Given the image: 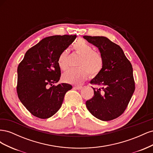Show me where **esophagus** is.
Wrapping results in <instances>:
<instances>
[{"label":"esophagus","instance_id":"esophagus-1","mask_svg":"<svg viewBox=\"0 0 153 153\" xmlns=\"http://www.w3.org/2000/svg\"><path fill=\"white\" fill-rule=\"evenodd\" d=\"M75 88L76 89H78V90H81L82 88H83V87L82 86H80V85H78V86H75Z\"/></svg>","mask_w":153,"mask_h":153}]
</instances>
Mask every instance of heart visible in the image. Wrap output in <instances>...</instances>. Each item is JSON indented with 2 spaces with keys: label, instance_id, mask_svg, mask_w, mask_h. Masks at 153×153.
I'll return each mask as SVG.
<instances>
[{
  "label": "heart",
  "instance_id": "heart-1",
  "mask_svg": "<svg viewBox=\"0 0 153 153\" xmlns=\"http://www.w3.org/2000/svg\"><path fill=\"white\" fill-rule=\"evenodd\" d=\"M73 48L75 52L80 56L77 69H69L62 76L63 82L74 85L82 84L89 76H96L101 73L103 68L104 61L102 55L94 51L93 48L85 41L79 39L73 44ZM67 50L59 55L57 65L62 71L68 69Z\"/></svg>",
  "mask_w": 153,
  "mask_h": 153
}]
</instances>
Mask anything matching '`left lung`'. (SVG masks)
Listing matches in <instances>:
<instances>
[{
	"label": "left lung",
	"mask_w": 153,
	"mask_h": 153,
	"mask_svg": "<svg viewBox=\"0 0 153 153\" xmlns=\"http://www.w3.org/2000/svg\"><path fill=\"white\" fill-rule=\"evenodd\" d=\"M84 38L98 48L104 61L102 71L91 80V84L102 87H92L94 96L86 101L87 108L97 119L110 121L124 112L135 91L131 64L122 48L106 37Z\"/></svg>",
	"instance_id": "left-lung-1"
}]
</instances>
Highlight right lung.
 <instances>
[{"mask_svg":"<svg viewBox=\"0 0 153 153\" xmlns=\"http://www.w3.org/2000/svg\"><path fill=\"white\" fill-rule=\"evenodd\" d=\"M76 38V35L47 37L27 50L18 65V98L34 116L52 117L61 107L66 92L72 89L71 85L66 83L52 84L61 77L57 65L59 55Z\"/></svg>","mask_w":153,"mask_h":153,"instance_id":"right-lung-1","label":"right lung"}]
</instances>
